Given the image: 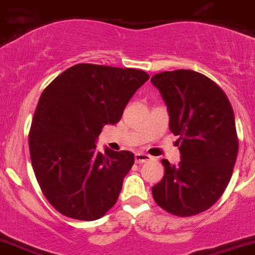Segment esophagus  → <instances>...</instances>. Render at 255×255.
<instances>
[{
	"mask_svg": "<svg viewBox=\"0 0 255 255\" xmlns=\"http://www.w3.org/2000/svg\"><path fill=\"white\" fill-rule=\"evenodd\" d=\"M134 159H135V163H138V164H140V163H145V162H149L150 159H152V157L148 154H145V153H135L134 154Z\"/></svg>",
	"mask_w": 255,
	"mask_h": 255,
	"instance_id": "34e87169",
	"label": "esophagus"
}]
</instances>
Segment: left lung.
I'll list each match as a JSON object with an SVG mask.
<instances>
[{
	"label": "left lung",
	"mask_w": 255,
	"mask_h": 255,
	"mask_svg": "<svg viewBox=\"0 0 255 255\" xmlns=\"http://www.w3.org/2000/svg\"><path fill=\"white\" fill-rule=\"evenodd\" d=\"M178 135L180 162L162 160L164 175L152 187L155 203L174 216L190 217L211 208L224 193L238 154L231 102L212 80L190 70L157 73L150 80Z\"/></svg>",
	"instance_id": "left-lung-1"
}]
</instances>
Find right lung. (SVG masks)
I'll use <instances>...</instances> for the list:
<instances>
[{
	"label": "right lung",
	"mask_w": 255,
	"mask_h": 255,
	"mask_svg": "<svg viewBox=\"0 0 255 255\" xmlns=\"http://www.w3.org/2000/svg\"><path fill=\"white\" fill-rule=\"evenodd\" d=\"M149 80L144 71L80 63L42 92L28 145L37 182L63 216L96 221L117 202L134 163L128 150H97L106 125L120 122L126 106Z\"/></svg>",
	"instance_id": "obj_1"
}]
</instances>
